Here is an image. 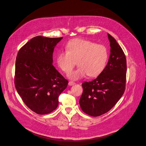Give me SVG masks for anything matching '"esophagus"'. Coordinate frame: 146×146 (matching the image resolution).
Segmentation results:
<instances>
[{"label": "esophagus", "mask_w": 146, "mask_h": 146, "mask_svg": "<svg viewBox=\"0 0 146 146\" xmlns=\"http://www.w3.org/2000/svg\"><path fill=\"white\" fill-rule=\"evenodd\" d=\"M76 83H74V82H72V81H70L69 82V86H72V85H74V84H75Z\"/></svg>", "instance_id": "esophagus-1"}]
</instances>
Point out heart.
<instances>
[{
    "mask_svg": "<svg viewBox=\"0 0 146 146\" xmlns=\"http://www.w3.org/2000/svg\"><path fill=\"white\" fill-rule=\"evenodd\" d=\"M108 60V52L103 44L84 39L74 38L66 46V50L60 51L57 56V64L67 74L78 61L80 67L70 73L69 78L77 80L89 75L97 77L104 70Z\"/></svg>",
    "mask_w": 146,
    "mask_h": 146,
    "instance_id": "heart-1",
    "label": "heart"
}]
</instances>
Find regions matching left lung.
<instances>
[{
	"label": "left lung",
	"instance_id": "left-lung-1",
	"mask_svg": "<svg viewBox=\"0 0 146 146\" xmlns=\"http://www.w3.org/2000/svg\"><path fill=\"white\" fill-rule=\"evenodd\" d=\"M110 45L109 59L102 73L93 80L82 83L83 93L79 103L87 114L98 117L117 103L125 90L127 64L121 47L108 34Z\"/></svg>",
	"mask_w": 146,
	"mask_h": 146
}]
</instances>
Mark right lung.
Instances as JSON below:
<instances>
[{"mask_svg":"<svg viewBox=\"0 0 146 146\" xmlns=\"http://www.w3.org/2000/svg\"><path fill=\"white\" fill-rule=\"evenodd\" d=\"M62 38L35 37L21 48L16 57V90L25 104L38 114L54 110L68 84L52 64L54 48Z\"/></svg>","mask_w":146,"mask_h":146,"instance_id":"right-lung-1","label":"right lung"}]
</instances>
